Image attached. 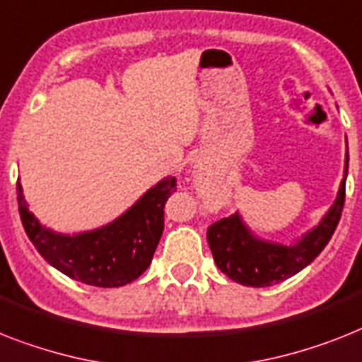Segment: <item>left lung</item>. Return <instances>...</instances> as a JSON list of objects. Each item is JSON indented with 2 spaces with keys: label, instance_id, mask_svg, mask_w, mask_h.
Returning <instances> with one entry per match:
<instances>
[{
  "label": "left lung",
  "instance_id": "obj_1",
  "mask_svg": "<svg viewBox=\"0 0 362 362\" xmlns=\"http://www.w3.org/2000/svg\"><path fill=\"white\" fill-rule=\"evenodd\" d=\"M348 146V139H346ZM349 156L346 151L344 178L339 186L337 199L320 219L318 225L308 228L290 243H279L260 238L243 221L240 211L214 223L208 228V245L214 255V262L228 279L243 286L264 288L279 284L293 277L313 262L324 251L333 236L334 228L342 216L346 197V176H348Z\"/></svg>",
  "mask_w": 362,
  "mask_h": 362
}]
</instances>
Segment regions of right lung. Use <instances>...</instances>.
<instances>
[{
    "instance_id": "add662e5",
    "label": "right lung",
    "mask_w": 362,
    "mask_h": 362,
    "mask_svg": "<svg viewBox=\"0 0 362 362\" xmlns=\"http://www.w3.org/2000/svg\"><path fill=\"white\" fill-rule=\"evenodd\" d=\"M175 189V176H165L107 225L63 234L38 221L20 178L16 184L20 219L35 249L66 277L98 288L124 286L151 266L163 232V206Z\"/></svg>"
}]
</instances>
